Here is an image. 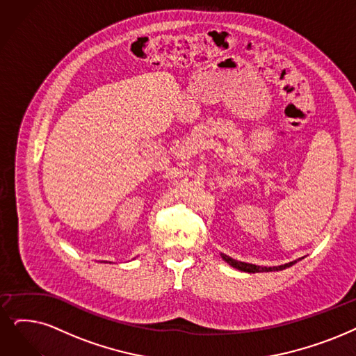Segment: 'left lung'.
<instances>
[{
  "label": "left lung",
  "mask_w": 356,
  "mask_h": 356,
  "mask_svg": "<svg viewBox=\"0 0 356 356\" xmlns=\"http://www.w3.org/2000/svg\"><path fill=\"white\" fill-rule=\"evenodd\" d=\"M222 259L235 268L241 270V272H247V273H261V272H279V270H283L286 267H291L293 266L296 261H300L301 259H298L295 261H291V263H286V264H282V266H275V267H263V266H255V264H250V263H244V261H238V260H234L231 259L229 255L226 254H222Z\"/></svg>",
  "instance_id": "obj_1"
}]
</instances>
